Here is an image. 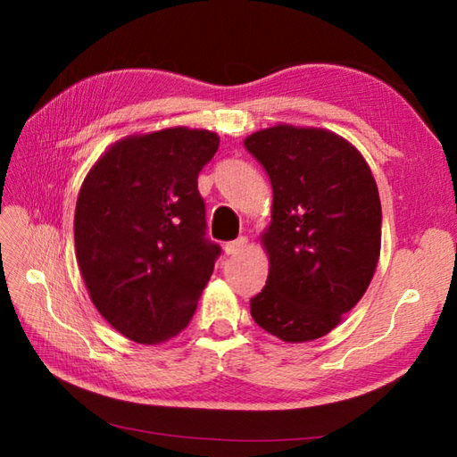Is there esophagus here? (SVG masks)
Returning a JSON list of instances; mask_svg holds the SVG:
<instances>
[{"mask_svg": "<svg viewBox=\"0 0 457 457\" xmlns=\"http://www.w3.org/2000/svg\"><path fill=\"white\" fill-rule=\"evenodd\" d=\"M247 244H249V239H247L245 236H239L237 239H234V241H229V244H226V253H228V255H239V253H244V251L247 249Z\"/></svg>", "mask_w": 457, "mask_h": 457, "instance_id": "esophagus-1", "label": "esophagus"}]
</instances>
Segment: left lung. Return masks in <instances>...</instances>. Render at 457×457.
Instances as JSON below:
<instances>
[{
	"label": "left lung",
	"instance_id": "1",
	"mask_svg": "<svg viewBox=\"0 0 457 457\" xmlns=\"http://www.w3.org/2000/svg\"><path fill=\"white\" fill-rule=\"evenodd\" d=\"M244 145L273 187L270 223L261 236L269 277L251 298V316L283 342H312L342 322L375 275L377 182L363 154L328 129L278 123Z\"/></svg>",
	"mask_w": 457,
	"mask_h": 457
}]
</instances>
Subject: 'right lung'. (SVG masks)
<instances>
[{"mask_svg": "<svg viewBox=\"0 0 457 457\" xmlns=\"http://www.w3.org/2000/svg\"><path fill=\"white\" fill-rule=\"evenodd\" d=\"M208 129L167 128L115 141L76 200V261L94 306L131 342L162 344L196 312L220 245L206 239L198 172Z\"/></svg>", "mask_w": 457, "mask_h": 457, "instance_id": "1", "label": "right lung"}]
</instances>
